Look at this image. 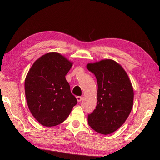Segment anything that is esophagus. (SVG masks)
<instances>
[{"mask_svg": "<svg viewBox=\"0 0 160 160\" xmlns=\"http://www.w3.org/2000/svg\"><path fill=\"white\" fill-rule=\"evenodd\" d=\"M76 99H77L78 102H80L82 100V96H77Z\"/></svg>", "mask_w": 160, "mask_h": 160, "instance_id": "1", "label": "esophagus"}]
</instances>
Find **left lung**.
I'll use <instances>...</instances> for the list:
<instances>
[{"label":"left lung","instance_id":"1","mask_svg":"<svg viewBox=\"0 0 160 160\" xmlns=\"http://www.w3.org/2000/svg\"><path fill=\"white\" fill-rule=\"evenodd\" d=\"M87 67L98 82L97 106L88 115V123L99 133H112L131 113L134 96L132 84L123 68L113 60L89 63Z\"/></svg>","mask_w":160,"mask_h":160}]
</instances>
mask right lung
<instances>
[{
  "instance_id": "1",
  "label": "right lung",
  "mask_w": 160,
  "mask_h": 160,
  "mask_svg": "<svg viewBox=\"0 0 160 160\" xmlns=\"http://www.w3.org/2000/svg\"><path fill=\"white\" fill-rule=\"evenodd\" d=\"M72 62L56 52L43 55L27 75L25 91L32 115L45 127L58 125L77 104L65 76Z\"/></svg>"
}]
</instances>
